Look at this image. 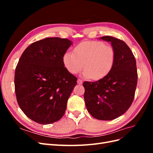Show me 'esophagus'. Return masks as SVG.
Listing matches in <instances>:
<instances>
[{
    "instance_id": "34e87169",
    "label": "esophagus",
    "mask_w": 153,
    "mask_h": 153,
    "mask_svg": "<svg viewBox=\"0 0 153 153\" xmlns=\"http://www.w3.org/2000/svg\"><path fill=\"white\" fill-rule=\"evenodd\" d=\"M77 83H78V84L81 85V84H82L83 81H82L81 79H80V78H78V80H77Z\"/></svg>"
}]
</instances>
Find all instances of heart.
<instances>
[{"mask_svg": "<svg viewBox=\"0 0 153 153\" xmlns=\"http://www.w3.org/2000/svg\"><path fill=\"white\" fill-rule=\"evenodd\" d=\"M115 61V52L112 46L98 41H86L74 48V53L66 52L62 62L66 70L78 73L83 68V76L98 80L106 76L112 70Z\"/></svg>", "mask_w": 153, "mask_h": 153, "instance_id": "1", "label": "heart"}]
</instances>
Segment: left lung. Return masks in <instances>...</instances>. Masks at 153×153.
<instances>
[{"label": "left lung", "mask_w": 153, "mask_h": 153, "mask_svg": "<svg viewBox=\"0 0 153 153\" xmlns=\"http://www.w3.org/2000/svg\"><path fill=\"white\" fill-rule=\"evenodd\" d=\"M101 39L111 43L115 52L112 70L94 82H84V100L88 112L99 120L110 121L124 114L133 102L137 84L136 60L123 41L112 36Z\"/></svg>", "instance_id": "1"}]
</instances>
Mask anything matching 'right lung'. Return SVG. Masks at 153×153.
<instances>
[{"instance_id": "obj_1", "label": "right lung", "mask_w": 153, "mask_h": 153, "mask_svg": "<svg viewBox=\"0 0 153 153\" xmlns=\"http://www.w3.org/2000/svg\"><path fill=\"white\" fill-rule=\"evenodd\" d=\"M72 42L47 38L32 43L21 55L15 74V88L20 108L41 124L63 116L77 78L64 66L62 57Z\"/></svg>"}]
</instances>
